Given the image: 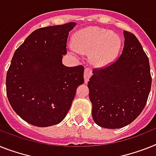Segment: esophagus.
I'll return each instance as SVG.
<instances>
[{
    "mask_svg": "<svg viewBox=\"0 0 156 156\" xmlns=\"http://www.w3.org/2000/svg\"><path fill=\"white\" fill-rule=\"evenodd\" d=\"M92 75V70H90L89 67L85 68L84 71V78H85V82H87L90 79V76Z\"/></svg>",
    "mask_w": 156,
    "mask_h": 156,
    "instance_id": "obj_1",
    "label": "esophagus"
}]
</instances>
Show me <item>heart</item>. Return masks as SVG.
<instances>
[{"instance_id":"obj_1","label":"heart","mask_w":156,"mask_h":156,"mask_svg":"<svg viewBox=\"0 0 156 156\" xmlns=\"http://www.w3.org/2000/svg\"><path fill=\"white\" fill-rule=\"evenodd\" d=\"M121 46L117 35L98 27H90L81 30L74 38L76 54L90 53V62L95 66H104L116 58Z\"/></svg>"}]
</instances>
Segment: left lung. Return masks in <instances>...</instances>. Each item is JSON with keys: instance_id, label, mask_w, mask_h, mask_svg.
Instances as JSON below:
<instances>
[{"instance_id": "8db88e82", "label": "left lung", "mask_w": 156, "mask_h": 156, "mask_svg": "<svg viewBox=\"0 0 156 156\" xmlns=\"http://www.w3.org/2000/svg\"><path fill=\"white\" fill-rule=\"evenodd\" d=\"M125 46L119 58L94 68L88 82L92 116L97 125L120 129L140 114L151 90L148 57L134 34L124 31Z\"/></svg>"}]
</instances>
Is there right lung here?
<instances>
[{"label": "right lung", "mask_w": 156, "mask_h": 156, "mask_svg": "<svg viewBox=\"0 0 156 156\" xmlns=\"http://www.w3.org/2000/svg\"><path fill=\"white\" fill-rule=\"evenodd\" d=\"M76 23L41 27L16 50L6 75L9 101L23 120L37 127L61 122L76 89L84 82V66H64L69 32Z\"/></svg>", "instance_id": "1"}]
</instances>
